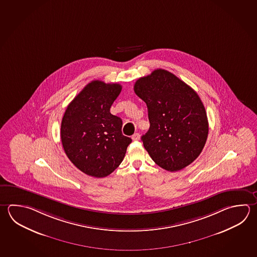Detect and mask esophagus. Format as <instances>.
I'll use <instances>...</instances> for the list:
<instances>
[{
    "mask_svg": "<svg viewBox=\"0 0 257 257\" xmlns=\"http://www.w3.org/2000/svg\"><path fill=\"white\" fill-rule=\"evenodd\" d=\"M132 139L134 141L140 140V135L138 133H136L134 136H132Z\"/></svg>",
    "mask_w": 257,
    "mask_h": 257,
    "instance_id": "1",
    "label": "esophagus"
}]
</instances>
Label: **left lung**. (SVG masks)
Returning <instances> with one entry per match:
<instances>
[{
	"mask_svg": "<svg viewBox=\"0 0 257 257\" xmlns=\"http://www.w3.org/2000/svg\"><path fill=\"white\" fill-rule=\"evenodd\" d=\"M146 102L150 128L142 141L156 165L170 172L192 164L208 136V120L193 88L164 69L141 77L134 87Z\"/></svg>",
	"mask_w": 257,
	"mask_h": 257,
	"instance_id": "1",
	"label": "left lung"
}]
</instances>
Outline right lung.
Returning a JSON list of instances; mask_svg holds the SVG:
<instances>
[{
	"label": "right lung",
	"instance_id": "add662e5",
	"mask_svg": "<svg viewBox=\"0 0 257 257\" xmlns=\"http://www.w3.org/2000/svg\"><path fill=\"white\" fill-rule=\"evenodd\" d=\"M121 91L119 83L89 82L69 103L61 124L63 150L85 175L102 178L120 165L131 138L121 134L122 121L110 112Z\"/></svg>",
	"mask_w": 257,
	"mask_h": 257
}]
</instances>
